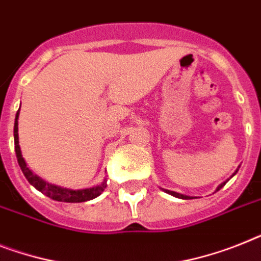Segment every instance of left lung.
Returning a JSON list of instances; mask_svg holds the SVG:
<instances>
[{
    "label": "left lung",
    "instance_id": "1",
    "mask_svg": "<svg viewBox=\"0 0 261 261\" xmlns=\"http://www.w3.org/2000/svg\"><path fill=\"white\" fill-rule=\"evenodd\" d=\"M238 172V171H236ZM236 172H234L233 174H232L231 177H233L234 174H236ZM228 180H229V178H228ZM227 180V181H228ZM227 181H224V182H221L220 185H219V187H217V189L216 191H219V189H221L224 187V185L227 184ZM165 192L167 193H169V195H172V196H174V197H178V199H185V200H188V199H193V197H191V196H185V195H181V193H177V192H173V191H168V189H164Z\"/></svg>",
    "mask_w": 261,
    "mask_h": 261
}]
</instances>
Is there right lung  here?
I'll list each match as a JSON object with an SVG mask.
<instances>
[{"mask_svg":"<svg viewBox=\"0 0 261 261\" xmlns=\"http://www.w3.org/2000/svg\"><path fill=\"white\" fill-rule=\"evenodd\" d=\"M18 115L19 109L16 115V121H14V150H16L17 161H18V165L21 168V171H22L23 176L27 177L28 181L33 185L34 188L38 189L40 192H42L50 199L56 200V201H62V203H84V201H88V200L96 199L97 196H100L101 193L104 192V189L107 188V180H104L100 185H96L93 188L73 191V189L61 188V187H57V185L49 184V182L44 181L42 178L38 177L37 174H34L33 172L30 171L25 160H23L18 145Z\"/></svg>","mask_w":261,"mask_h":261,"instance_id":"obj_1","label":"right lung"}]
</instances>
